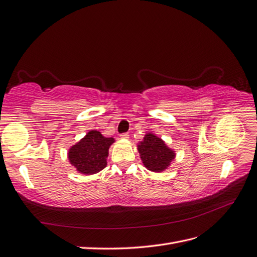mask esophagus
Instances as JSON below:
<instances>
[{"label":"esophagus","mask_w":257,"mask_h":257,"mask_svg":"<svg viewBox=\"0 0 257 257\" xmlns=\"http://www.w3.org/2000/svg\"><path fill=\"white\" fill-rule=\"evenodd\" d=\"M120 138L127 140V139H129V135L128 134H122V135H120Z\"/></svg>","instance_id":"1"}]
</instances>
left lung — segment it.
I'll return each instance as SVG.
<instances>
[{
    "label": "left lung",
    "mask_w": 257,
    "mask_h": 257,
    "mask_svg": "<svg viewBox=\"0 0 257 257\" xmlns=\"http://www.w3.org/2000/svg\"><path fill=\"white\" fill-rule=\"evenodd\" d=\"M140 159L145 168L153 173H163L176 158V151L154 133L148 131L137 143Z\"/></svg>",
    "instance_id": "8db88e82"
}]
</instances>
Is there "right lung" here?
Returning <instances> with one entry per match:
<instances>
[{
	"label": "right lung",
	"mask_w": 257,
	"mask_h": 257,
	"mask_svg": "<svg viewBox=\"0 0 257 257\" xmlns=\"http://www.w3.org/2000/svg\"><path fill=\"white\" fill-rule=\"evenodd\" d=\"M115 141L112 137H105L98 130H89L69 148V162L80 174H96L106 168L109 148Z\"/></svg>",
	"instance_id": "obj_1"
}]
</instances>
